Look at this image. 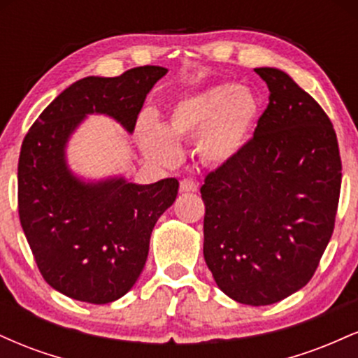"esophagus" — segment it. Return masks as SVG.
Returning a JSON list of instances; mask_svg holds the SVG:
<instances>
[{"mask_svg": "<svg viewBox=\"0 0 358 358\" xmlns=\"http://www.w3.org/2000/svg\"><path fill=\"white\" fill-rule=\"evenodd\" d=\"M199 190V183L192 178H183L180 182V192L182 193H188V192H196Z\"/></svg>", "mask_w": 358, "mask_h": 358, "instance_id": "esophagus-1", "label": "esophagus"}]
</instances>
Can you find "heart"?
Listing matches in <instances>:
<instances>
[{
    "mask_svg": "<svg viewBox=\"0 0 358 358\" xmlns=\"http://www.w3.org/2000/svg\"><path fill=\"white\" fill-rule=\"evenodd\" d=\"M257 114L259 102L249 90L219 85L175 102L159 127L143 122L138 141L151 163L170 166L180 159V143L196 137L205 165L224 166L249 143Z\"/></svg>",
    "mask_w": 358,
    "mask_h": 358,
    "instance_id": "1",
    "label": "heart"
}]
</instances>
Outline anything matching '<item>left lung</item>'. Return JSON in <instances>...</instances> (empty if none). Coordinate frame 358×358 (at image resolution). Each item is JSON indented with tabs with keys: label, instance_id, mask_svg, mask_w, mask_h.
I'll list each match as a JSON object with an SVG mask.
<instances>
[{
	"label": "left lung",
	"instance_id": "obj_1",
	"mask_svg": "<svg viewBox=\"0 0 358 358\" xmlns=\"http://www.w3.org/2000/svg\"><path fill=\"white\" fill-rule=\"evenodd\" d=\"M269 104L254 136L205 176L203 257L236 301L264 306L313 278L330 242L342 159L330 117L278 69H254Z\"/></svg>",
	"mask_w": 358,
	"mask_h": 358
}]
</instances>
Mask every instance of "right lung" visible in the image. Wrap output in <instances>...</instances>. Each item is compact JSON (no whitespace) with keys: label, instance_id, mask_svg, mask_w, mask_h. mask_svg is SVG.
<instances>
[{"label":"right lung","instance_id":"1","mask_svg":"<svg viewBox=\"0 0 358 358\" xmlns=\"http://www.w3.org/2000/svg\"><path fill=\"white\" fill-rule=\"evenodd\" d=\"M165 67L145 65L119 77H85L53 99L23 139L18 162L20 222L35 262L53 289L106 305L141 274L156 220L175 202L178 180L136 185L124 178L82 182L65 146L87 114H106L133 133Z\"/></svg>","mask_w":358,"mask_h":358}]
</instances>
